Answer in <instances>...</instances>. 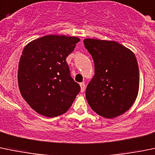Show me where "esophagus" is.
Segmentation results:
<instances>
[{
	"label": "esophagus",
	"instance_id": "esophagus-1",
	"mask_svg": "<svg viewBox=\"0 0 155 155\" xmlns=\"http://www.w3.org/2000/svg\"><path fill=\"white\" fill-rule=\"evenodd\" d=\"M80 86H81V92H84V90H85V87H86L85 84H84V82H82V83H81V84H80Z\"/></svg>",
	"mask_w": 155,
	"mask_h": 155
}]
</instances>
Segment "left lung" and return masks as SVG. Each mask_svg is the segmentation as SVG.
<instances>
[{"label":"left lung","mask_w":155,"mask_h":155,"mask_svg":"<svg viewBox=\"0 0 155 155\" xmlns=\"http://www.w3.org/2000/svg\"><path fill=\"white\" fill-rule=\"evenodd\" d=\"M95 74L86 89V98L97 114L112 119L131 107L138 95L139 67L131 51L113 41L86 39Z\"/></svg>","instance_id":"1"}]
</instances>
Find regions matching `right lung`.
I'll return each mask as SVG.
<instances>
[{
  "label": "right lung",
  "mask_w": 155,
  "mask_h": 155,
  "mask_svg": "<svg viewBox=\"0 0 155 155\" xmlns=\"http://www.w3.org/2000/svg\"><path fill=\"white\" fill-rule=\"evenodd\" d=\"M79 41L77 37L49 35L24 48L18 70L19 89L39 114L51 118L63 114L81 91L66 60Z\"/></svg>",
  "instance_id": "right-lung-1"
}]
</instances>
